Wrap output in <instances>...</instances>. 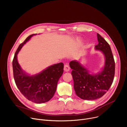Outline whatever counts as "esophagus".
Listing matches in <instances>:
<instances>
[{
	"label": "esophagus",
	"instance_id": "esophagus-1",
	"mask_svg": "<svg viewBox=\"0 0 127 127\" xmlns=\"http://www.w3.org/2000/svg\"><path fill=\"white\" fill-rule=\"evenodd\" d=\"M70 68L69 67V66L67 65V64H65L64 65V70L65 71L67 72V71H69L70 70Z\"/></svg>",
	"mask_w": 127,
	"mask_h": 127
}]
</instances>
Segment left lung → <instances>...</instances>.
I'll return each mask as SVG.
<instances>
[{
	"label": "left lung",
	"instance_id": "1",
	"mask_svg": "<svg viewBox=\"0 0 127 127\" xmlns=\"http://www.w3.org/2000/svg\"><path fill=\"white\" fill-rule=\"evenodd\" d=\"M97 36L98 44L95 49L101 51L105 56L104 66L101 72L92 75L77 61H71L69 63L76 95L84 100L101 97L111 86L115 76V63L110 46L98 33Z\"/></svg>",
	"mask_w": 127,
	"mask_h": 127
}]
</instances>
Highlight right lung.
I'll return each instance as SVG.
<instances>
[{"label":"right lung","instance_id":"obj_1","mask_svg":"<svg viewBox=\"0 0 127 127\" xmlns=\"http://www.w3.org/2000/svg\"><path fill=\"white\" fill-rule=\"evenodd\" d=\"M32 34L21 44L16 51L12 61L14 79L17 87L28 100L37 103L49 101L56 90L58 81L63 73V63L51 65L41 73L30 76L21 68L17 60V55L23 46L33 35Z\"/></svg>","mask_w":127,"mask_h":127}]
</instances>
